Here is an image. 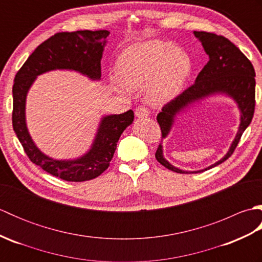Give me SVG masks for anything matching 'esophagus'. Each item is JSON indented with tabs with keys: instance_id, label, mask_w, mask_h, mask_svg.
Listing matches in <instances>:
<instances>
[{
	"instance_id": "34e87169",
	"label": "esophagus",
	"mask_w": 262,
	"mask_h": 262,
	"mask_svg": "<svg viewBox=\"0 0 262 262\" xmlns=\"http://www.w3.org/2000/svg\"><path fill=\"white\" fill-rule=\"evenodd\" d=\"M149 111L147 108L143 107V105H141V107H138L135 109V115L136 117H138V118H146V117L148 116Z\"/></svg>"
}]
</instances>
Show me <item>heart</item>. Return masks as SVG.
Instances as JSON below:
<instances>
[{
	"label": "heart",
	"mask_w": 262,
	"mask_h": 262,
	"mask_svg": "<svg viewBox=\"0 0 262 262\" xmlns=\"http://www.w3.org/2000/svg\"><path fill=\"white\" fill-rule=\"evenodd\" d=\"M122 80L115 82L122 90L146 89V99L152 104H162L179 94L191 73V60L181 48L171 41L149 40L132 46L118 62Z\"/></svg>",
	"instance_id": "heart-1"
}]
</instances>
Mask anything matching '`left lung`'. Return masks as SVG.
<instances>
[{"label":"left lung","instance_id":"8db88e82","mask_svg":"<svg viewBox=\"0 0 262 262\" xmlns=\"http://www.w3.org/2000/svg\"><path fill=\"white\" fill-rule=\"evenodd\" d=\"M193 33L202 42L205 52L209 56V60L200 71L193 84L172 99L170 102L164 104L157 119L161 127L162 137L165 138L173 124L176 115L190 103L215 93H225L226 96L234 99L241 111V122L237 134L225 157L205 169L208 170L223 163L231 157L241 140L243 132L247 129L253 118L255 105V72L253 65L246 55L227 38L216 35L214 32L193 31ZM155 158L166 169L174 171L177 173H198L205 171L188 172L176 168L163 158L161 144L155 153Z\"/></svg>","mask_w":262,"mask_h":262}]
</instances>
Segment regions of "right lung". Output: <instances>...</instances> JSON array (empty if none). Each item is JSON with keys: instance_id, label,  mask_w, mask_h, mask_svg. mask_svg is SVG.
<instances>
[{"instance_id": "1", "label": "right lung", "mask_w": 262, "mask_h": 262, "mask_svg": "<svg viewBox=\"0 0 262 262\" xmlns=\"http://www.w3.org/2000/svg\"><path fill=\"white\" fill-rule=\"evenodd\" d=\"M108 30L58 32L40 43L14 77L12 125L22 147L32 163L65 181L94 179L108 169L122 132L134 120L133 110L105 116L96 140L86 154L70 161L54 160L39 151L26 125V97L38 75L52 70H73L92 80L101 77V58Z\"/></svg>"}]
</instances>
